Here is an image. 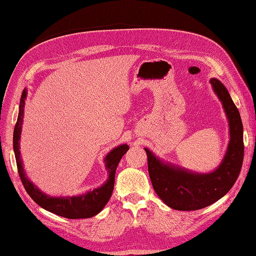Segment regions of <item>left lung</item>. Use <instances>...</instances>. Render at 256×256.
Instances as JSON below:
<instances>
[{"instance_id":"obj_1","label":"left lung","mask_w":256,"mask_h":256,"mask_svg":"<svg viewBox=\"0 0 256 256\" xmlns=\"http://www.w3.org/2000/svg\"><path fill=\"white\" fill-rule=\"evenodd\" d=\"M210 84L222 102L230 128L229 146L219 167L209 174L192 172L165 164L150 150L145 148L153 188L157 196L172 209L192 211L212 204L229 192L241 172L244 144L240 113L226 88L218 79L212 78Z\"/></svg>"}]
</instances>
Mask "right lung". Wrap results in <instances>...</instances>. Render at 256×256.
Listing matches in <instances>:
<instances>
[{
	"instance_id": "1",
	"label": "right lung",
	"mask_w": 256,
	"mask_h": 256,
	"mask_svg": "<svg viewBox=\"0 0 256 256\" xmlns=\"http://www.w3.org/2000/svg\"><path fill=\"white\" fill-rule=\"evenodd\" d=\"M26 96L27 91L25 89L20 96L18 122H16L14 128L13 148L18 175L27 194H28L30 197L34 200L38 206H40L42 208H44L45 210L50 212H52V214H55L64 216V218L86 219L98 214L103 208H104V206L108 204V199L111 197L114 187V179H116V167L120 160H121L122 156L128 150V145H120L118 148H113L110 153L106 156L104 162L106 168L108 172V180L103 184V186L80 196H72V197H50V196L40 192V190L27 178L26 172H24L23 168V162H22L20 160V138L22 133V123H23Z\"/></svg>"
}]
</instances>
